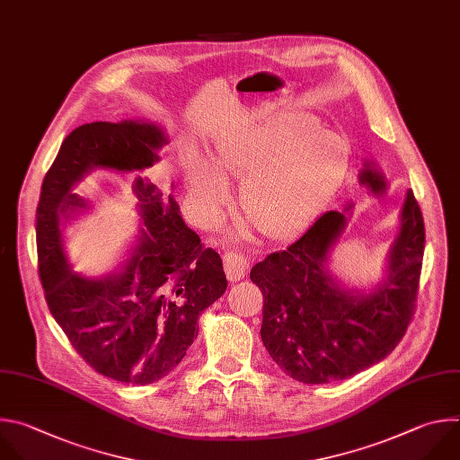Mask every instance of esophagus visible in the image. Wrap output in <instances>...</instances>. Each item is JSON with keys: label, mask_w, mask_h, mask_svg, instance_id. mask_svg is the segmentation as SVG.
Instances as JSON below:
<instances>
[{"label": "esophagus", "mask_w": 460, "mask_h": 460, "mask_svg": "<svg viewBox=\"0 0 460 460\" xmlns=\"http://www.w3.org/2000/svg\"><path fill=\"white\" fill-rule=\"evenodd\" d=\"M223 264H225V271H226V278L228 281H239L243 279L248 268H250V261L244 253L237 252V250H230L225 253L223 257Z\"/></svg>", "instance_id": "obj_1"}]
</instances>
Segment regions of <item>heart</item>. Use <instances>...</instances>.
Returning <instances> with one entry per match:
<instances>
[{
  "instance_id": "1",
  "label": "heart",
  "mask_w": 460,
  "mask_h": 460,
  "mask_svg": "<svg viewBox=\"0 0 460 460\" xmlns=\"http://www.w3.org/2000/svg\"><path fill=\"white\" fill-rule=\"evenodd\" d=\"M348 166V148L310 118L261 121L223 134L212 163L185 155L187 179L203 221L216 223L230 201L226 179H241L239 203L273 241L303 230L326 205Z\"/></svg>"
}]
</instances>
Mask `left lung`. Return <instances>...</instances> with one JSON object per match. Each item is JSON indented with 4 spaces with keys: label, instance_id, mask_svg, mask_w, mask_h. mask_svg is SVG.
Listing matches in <instances>:
<instances>
[{
    "label": "left lung",
    "instance_id": "left-lung-1",
    "mask_svg": "<svg viewBox=\"0 0 460 460\" xmlns=\"http://www.w3.org/2000/svg\"><path fill=\"white\" fill-rule=\"evenodd\" d=\"M358 182L377 196L386 190L372 163H364ZM344 226L346 216L330 210L287 250L270 253L250 271L264 299L262 344L303 385L342 381L377 364L401 342L415 312L426 234L413 192H406L385 279L368 294L344 288L328 270Z\"/></svg>",
    "mask_w": 460,
    "mask_h": 460
}]
</instances>
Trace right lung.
Instances as JSON below:
<instances>
[{"mask_svg":"<svg viewBox=\"0 0 460 460\" xmlns=\"http://www.w3.org/2000/svg\"><path fill=\"white\" fill-rule=\"evenodd\" d=\"M168 143L146 121H96L72 130L49 168L36 210L38 270L49 310L74 349L98 374L125 385L166 377L198 337V319L226 290L216 250L179 214L172 196L141 175ZM134 172L131 191L144 221L126 266L105 279L74 272L62 250L64 221L87 209L69 190L90 169Z\"/></svg>","mask_w":460,"mask_h":460,"instance_id":"add662e5","label":"right lung"}]
</instances>
